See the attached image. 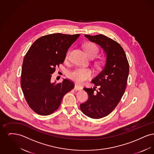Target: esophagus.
I'll list each match as a JSON object with an SVG mask.
<instances>
[{"label":"esophagus","mask_w":154,"mask_h":154,"mask_svg":"<svg viewBox=\"0 0 154 154\" xmlns=\"http://www.w3.org/2000/svg\"><path fill=\"white\" fill-rule=\"evenodd\" d=\"M81 89H82V87H81L79 85H75L74 87V90L75 91H80Z\"/></svg>","instance_id":"34e87169"}]
</instances>
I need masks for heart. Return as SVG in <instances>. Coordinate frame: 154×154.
I'll list each match as a JSON object with an SVG mask.
<instances>
[{
  "mask_svg": "<svg viewBox=\"0 0 154 154\" xmlns=\"http://www.w3.org/2000/svg\"><path fill=\"white\" fill-rule=\"evenodd\" d=\"M85 52L89 57L95 58L99 52L98 47L94 43H88L85 46ZM69 52L66 54V58H68ZM91 69L84 67H78L69 73V77L79 84H83L92 75Z\"/></svg>",
  "mask_w": 154,
  "mask_h": 154,
  "instance_id": "1",
  "label": "heart"
}]
</instances>
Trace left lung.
<instances>
[{
  "label": "left lung",
  "mask_w": 154,
  "mask_h": 154,
  "mask_svg": "<svg viewBox=\"0 0 154 154\" xmlns=\"http://www.w3.org/2000/svg\"><path fill=\"white\" fill-rule=\"evenodd\" d=\"M85 36L99 45L106 55L100 72L92 80L95 86L84 88L88 100L80 104L85 116L99 119L110 114L120 102L126 87L129 65L124 49L117 42L103 35Z\"/></svg>",
  "instance_id": "left-lung-1"
}]
</instances>
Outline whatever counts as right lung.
I'll use <instances>...</instances> for the list:
<instances>
[{"label": "right lung", "instance_id": "right-lung-1", "mask_svg": "<svg viewBox=\"0 0 154 154\" xmlns=\"http://www.w3.org/2000/svg\"><path fill=\"white\" fill-rule=\"evenodd\" d=\"M54 33L41 37L30 46L22 67L21 86L31 109L42 116L57 110L64 95L74 87L72 81H51L55 67L62 64L71 45L80 36Z\"/></svg>", "mask_w": 154, "mask_h": 154}]
</instances>
